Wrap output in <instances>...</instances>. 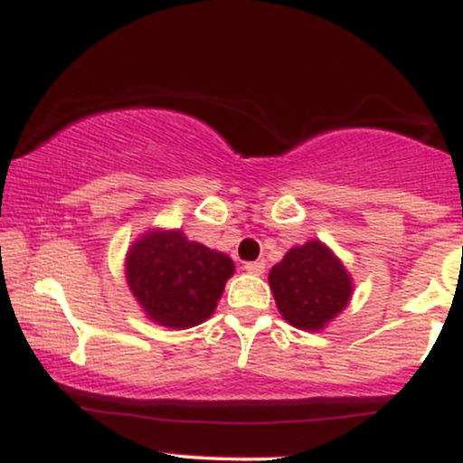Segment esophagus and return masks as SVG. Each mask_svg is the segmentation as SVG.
I'll return each instance as SVG.
<instances>
[{"label": "esophagus", "mask_w": 463, "mask_h": 463, "mask_svg": "<svg viewBox=\"0 0 463 463\" xmlns=\"http://www.w3.org/2000/svg\"><path fill=\"white\" fill-rule=\"evenodd\" d=\"M243 268H246V272H250V274H263L265 272V261H248L246 265H243Z\"/></svg>", "instance_id": "34e87169"}]
</instances>
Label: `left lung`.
Masks as SVG:
<instances>
[{"label": "left lung", "instance_id": "obj_1", "mask_svg": "<svg viewBox=\"0 0 463 463\" xmlns=\"http://www.w3.org/2000/svg\"><path fill=\"white\" fill-rule=\"evenodd\" d=\"M268 280L280 316L300 331H320L353 296L350 274L322 241L291 248L269 269Z\"/></svg>", "mask_w": 463, "mask_h": 463}]
</instances>
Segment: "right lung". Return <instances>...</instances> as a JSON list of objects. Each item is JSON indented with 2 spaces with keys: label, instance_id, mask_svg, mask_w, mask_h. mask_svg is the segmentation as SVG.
<instances>
[{
  "label": "right lung",
  "instance_id": "add662e5",
  "mask_svg": "<svg viewBox=\"0 0 463 463\" xmlns=\"http://www.w3.org/2000/svg\"><path fill=\"white\" fill-rule=\"evenodd\" d=\"M232 272L231 257L189 241L183 231L152 228L126 254L132 296L152 322L167 328L209 320Z\"/></svg>",
  "mask_w": 463,
  "mask_h": 463
}]
</instances>
